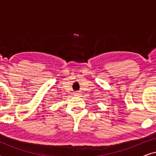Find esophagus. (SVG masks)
Wrapping results in <instances>:
<instances>
[{
	"label": "esophagus",
	"mask_w": 156,
	"mask_h": 156,
	"mask_svg": "<svg viewBox=\"0 0 156 156\" xmlns=\"http://www.w3.org/2000/svg\"><path fill=\"white\" fill-rule=\"evenodd\" d=\"M80 94V93H79V92H76V94Z\"/></svg>",
	"instance_id": "esophagus-1"
}]
</instances>
